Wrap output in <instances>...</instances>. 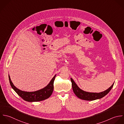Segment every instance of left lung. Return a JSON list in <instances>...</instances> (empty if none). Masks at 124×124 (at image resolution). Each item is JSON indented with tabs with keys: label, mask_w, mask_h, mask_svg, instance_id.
<instances>
[{
	"label": "left lung",
	"mask_w": 124,
	"mask_h": 124,
	"mask_svg": "<svg viewBox=\"0 0 124 124\" xmlns=\"http://www.w3.org/2000/svg\"><path fill=\"white\" fill-rule=\"evenodd\" d=\"M72 83V87L75 95L79 99L85 101H94L100 99L106 96L111 90L114 86V83L106 90L101 93H90L84 91L81 89L76 84L72 78H70Z\"/></svg>",
	"instance_id": "1"
}]
</instances>
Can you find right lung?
<instances>
[{
  "label": "right lung",
  "instance_id": "1",
  "mask_svg": "<svg viewBox=\"0 0 124 124\" xmlns=\"http://www.w3.org/2000/svg\"><path fill=\"white\" fill-rule=\"evenodd\" d=\"M56 75L53 78L49 84L44 88L35 92L23 91L16 88L12 83L8 75L9 81L11 87L16 93L23 100L28 102H36L45 100L49 98L52 95L54 90V82Z\"/></svg>",
  "mask_w": 124,
  "mask_h": 124
}]
</instances>
